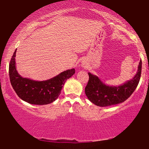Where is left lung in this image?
<instances>
[{"instance_id":"8db88e82","label":"left lung","mask_w":149,"mask_h":149,"mask_svg":"<svg viewBox=\"0 0 149 149\" xmlns=\"http://www.w3.org/2000/svg\"><path fill=\"white\" fill-rule=\"evenodd\" d=\"M142 71V61L139 63L135 76L119 86L106 84L95 75L88 72V82L85 87L88 99L99 107H109L123 102L133 93L138 85Z\"/></svg>"}]
</instances>
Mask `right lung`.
<instances>
[{
  "label": "right lung",
  "mask_w": 149,
  "mask_h": 149,
  "mask_svg": "<svg viewBox=\"0 0 149 149\" xmlns=\"http://www.w3.org/2000/svg\"><path fill=\"white\" fill-rule=\"evenodd\" d=\"M16 49L9 65V79L18 96L29 104L44 105L55 101L61 94L66 80L75 73V69H71L43 81L23 78L16 70Z\"/></svg>",
  "instance_id": "1"
}]
</instances>
